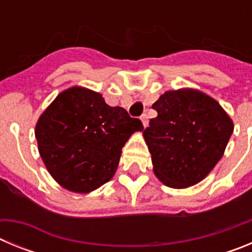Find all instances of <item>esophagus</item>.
I'll list each match as a JSON object with an SVG mask.
<instances>
[{"mask_svg":"<svg viewBox=\"0 0 252 252\" xmlns=\"http://www.w3.org/2000/svg\"><path fill=\"white\" fill-rule=\"evenodd\" d=\"M141 121H142V125H144V127H146L149 124V119H148V115H146V113H144V115L141 116Z\"/></svg>","mask_w":252,"mask_h":252,"instance_id":"1","label":"esophagus"}]
</instances>
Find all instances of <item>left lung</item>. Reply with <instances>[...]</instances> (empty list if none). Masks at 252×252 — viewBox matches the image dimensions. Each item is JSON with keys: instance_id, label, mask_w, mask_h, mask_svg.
<instances>
[{"instance_id": "obj_1", "label": "left lung", "mask_w": 252, "mask_h": 252, "mask_svg": "<svg viewBox=\"0 0 252 252\" xmlns=\"http://www.w3.org/2000/svg\"><path fill=\"white\" fill-rule=\"evenodd\" d=\"M144 130L154 173L165 186L187 188L201 182L223 155L233 124L217 101L194 90L165 92Z\"/></svg>"}]
</instances>
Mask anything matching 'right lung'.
Wrapping results in <instances>:
<instances>
[{"mask_svg":"<svg viewBox=\"0 0 252 252\" xmlns=\"http://www.w3.org/2000/svg\"><path fill=\"white\" fill-rule=\"evenodd\" d=\"M139 119L111 107L99 93L73 87L40 116L35 136L51 177L68 190L91 192L111 179Z\"/></svg>","mask_w":252,"mask_h":252,"instance_id":"add662e5","label":"right lung"}]
</instances>
